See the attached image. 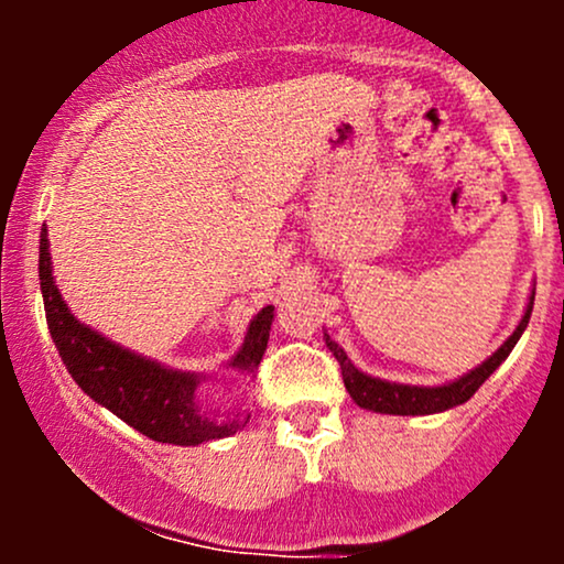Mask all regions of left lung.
<instances>
[{
  "label": "left lung",
  "mask_w": 564,
  "mask_h": 564,
  "mask_svg": "<svg viewBox=\"0 0 564 564\" xmlns=\"http://www.w3.org/2000/svg\"><path fill=\"white\" fill-rule=\"evenodd\" d=\"M533 296H530L528 310L525 315H522L517 332L511 334L482 366H477L475 371L467 373V377L451 381V384H443V387L392 384V381L366 377L364 371H358V368L349 364L345 349L336 345V341H332V336L328 334H326V345L334 352V358L339 360L341 379H345L349 398H352L360 408H366V411H377V413H392V416H426V413H440V411H448L453 405L467 403L471 394L480 390L482 381L509 358V352L514 349L517 339H520L522 332L528 328L530 313H533Z\"/></svg>",
  "instance_id": "obj_1"
}]
</instances>
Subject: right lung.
<instances>
[{"mask_svg":"<svg viewBox=\"0 0 564 564\" xmlns=\"http://www.w3.org/2000/svg\"><path fill=\"white\" fill-rule=\"evenodd\" d=\"M39 283H42L50 334L68 373L95 403L106 405L140 435L156 443L198 445L236 435L249 424V416H209L196 400V373L172 371V368L140 358L76 321L53 281L50 241L44 228L39 236ZM270 326H273V304H268L251 321L241 352L230 360V366L254 373L268 349Z\"/></svg>","mask_w":564,"mask_h":564,"instance_id":"right-lung-1","label":"right lung"}]
</instances>
